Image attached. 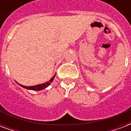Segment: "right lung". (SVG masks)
<instances>
[{"instance_id": "add662e5", "label": "right lung", "mask_w": 131, "mask_h": 131, "mask_svg": "<svg viewBox=\"0 0 131 131\" xmlns=\"http://www.w3.org/2000/svg\"><path fill=\"white\" fill-rule=\"evenodd\" d=\"M56 76V74L54 75L51 78V80H49L48 82H45V83H43V84H38V85H36V86H22L21 84H18L21 87L24 88L26 89H28V90H43L45 89V88L48 87V86L50 85L51 82H53V79L55 78Z\"/></svg>"}]
</instances>
